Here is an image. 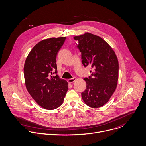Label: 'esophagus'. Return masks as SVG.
I'll list each match as a JSON object with an SVG mask.
<instances>
[{
	"mask_svg": "<svg viewBox=\"0 0 146 146\" xmlns=\"http://www.w3.org/2000/svg\"><path fill=\"white\" fill-rule=\"evenodd\" d=\"M76 79V77H74L72 79H69L67 80V82L68 83H72L73 82H74L75 81V80Z\"/></svg>",
	"mask_w": 146,
	"mask_h": 146,
	"instance_id": "esophagus-1",
	"label": "esophagus"
}]
</instances>
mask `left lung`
<instances>
[{
	"instance_id": "obj_1",
	"label": "left lung",
	"mask_w": 146,
	"mask_h": 146,
	"mask_svg": "<svg viewBox=\"0 0 146 146\" xmlns=\"http://www.w3.org/2000/svg\"><path fill=\"white\" fill-rule=\"evenodd\" d=\"M77 48L82 54L84 67L93 68L92 75L86 78V90L82 98L90 107L105 105L114 93L119 79V62L111 46L102 38L90 33L75 36ZM92 72V71H90Z\"/></svg>"
}]
</instances>
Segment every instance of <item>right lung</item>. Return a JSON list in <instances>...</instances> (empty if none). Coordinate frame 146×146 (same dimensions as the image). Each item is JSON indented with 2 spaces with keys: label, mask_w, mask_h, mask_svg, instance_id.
Instances as JSON below:
<instances>
[{
  "label": "right lung",
  "mask_w": 146,
  "mask_h": 146,
  "mask_svg": "<svg viewBox=\"0 0 146 146\" xmlns=\"http://www.w3.org/2000/svg\"><path fill=\"white\" fill-rule=\"evenodd\" d=\"M66 37L50 38L37 44L26 57L23 71L29 93L47 110L59 108L68 90V83L57 74L56 58Z\"/></svg>",
  "instance_id": "right-lung-1"
}]
</instances>
